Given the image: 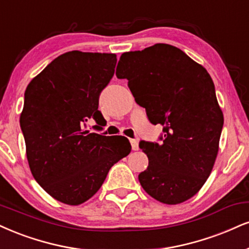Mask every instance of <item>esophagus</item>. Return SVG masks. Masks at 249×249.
Listing matches in <instances>:
<instances>
[{
	"instance_id": "esophagus-1",
	"label": "esophagus",
	"mask_w": 249,
	"mask_h": 249,
	"mask_svg": "<svg viewBox=\"0 0 249 249\" xmlns=\"http://www.w3.org/2000/svg\"><path fill=\"white\" fill-rule=\"evenodd\" d=\"M130 142H131V146H132L133 151H138V149H139V143H138L137 139H130Z\"/></svg>"
}]
</instances>
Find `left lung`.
I'll return each instance as SVG.
<instances>
[{
	"label": "left lung",
	"mask_w": 249,
	"mask_h": 249,
	"mask_svg": "<svg viewBox=\"0 0 249 249\" xmlns=\"http://www.w3.org/2000/svg\"><path fill=\"white\" fill-rule=\"evenodd\" d=\"M117 66L134 100L154 125L163 126L162 143L142 142L148 167L139 182L149 196L179 204L204 185L219 151L224 115L210 74L183 51L155 44L125 52Z\"/></svg>",
	"instance_id": "1"
}]
</instances>
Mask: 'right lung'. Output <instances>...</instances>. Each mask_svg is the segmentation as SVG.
Instances as JSON below:
<instances>
[{
	"mask_svg": "<svg viewBox=\"0 0 249 249\" xmlns=\"http://www.w3.org/2000/svg\"><path fill=\"white\" fill-rule=\"evenodd\" d=\"M116 62L112 53L71 51L47 65L25 90L19 123L30 170L64 204L91 198L110 168L131 152L127 138L85 128L91 119L104 126L98 97L112 79Z\"/></svg>",
	"mask_w": 249,
	"mask_h": 249,
	"instance_id": "add662e5",
	"label": "right lung"
}]
</instances>
